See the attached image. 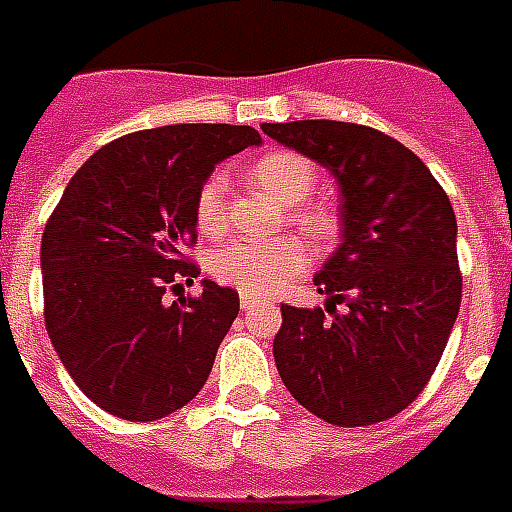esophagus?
I'll list each match as a JSON object with an SVG mask.
<instances>
[{"instance_id":"obj_1","label":"esophagus","mask_w":512,"mask_h":512,"mask_svg":"<svg viewBox=\"0 0 512 512\" xmlns=\"http://www.w3.org/2000/svg\"><path fill=\"white\" fill-rule=\"evenodd\" d=\"M239 306H242V311H250V308L259 306V297L253 295H242L239 297Z\"/></svg>"}]
</instances>
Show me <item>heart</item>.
Masks as SVG:
<instances>
[{
  "instance_id": "obj_1",
  "label": "heart",
  "mask_w": 512,
  "mask_h": 512,
  "mask_svg": "<svg viewBox=\"0 0 512 512\" xmlns=\"http://www.w3.org/2000/svg\"><path fill=\"white\" fill-rule=\"evenodd\" d=\"M250 181L273 195L278 204L292 206V226L314 245H328L336 234V215L328 204L306 201L317 187V168L295 151H267L248 170ZM228 181L220 173L206 176L195 195V226L206 237L226 228ZM308 250L297 239L278 242H226L209 256V273L220 284L234 286L245 295H267L306 270Z\"/></svg>"
}]
</instances>
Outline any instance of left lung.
Returning a JSON list of instances; mask_svg holds the SVG:
<instances>
[{"label":"left lung","mask_w":512,"mask_h":512,"mask_svg":"<svg viewBox=\"0 0 512 512\" xmlns=\"http://www.w3.org/2000/svg\"><path fill=\"white\" fill-rule=\"evenodd\" d=\"M262 129L331 170L342 190V242L314 275L332 317L281 306L278 375L325 422H386L422 394L458 320L463 278L447 192L411 148L378 129L344 121Z\"/></svg>","instance_id":"obj_1"}]
</instances>
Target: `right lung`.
I'll return each instance as SVG.
<instances>
[{
  "label": "right lung",
  "instance_id": "obj_1",
  "mask_svg": "<svg viewBox=\"0 0 512 512\" xmlns=\"http://www.w3.org/2000/svg\"><path fill=\"white\" fill-rule=\"evenodd\" d=\"M253 126L176 123L123 134L68 181L41 242L43 317L79 389L126 422H154L204 389L239 295L201 281L195 195L217 162L259 146Z\"/></svg>",
  "mask_w": 512,
  "mask_h": 512
}]
</instances>
